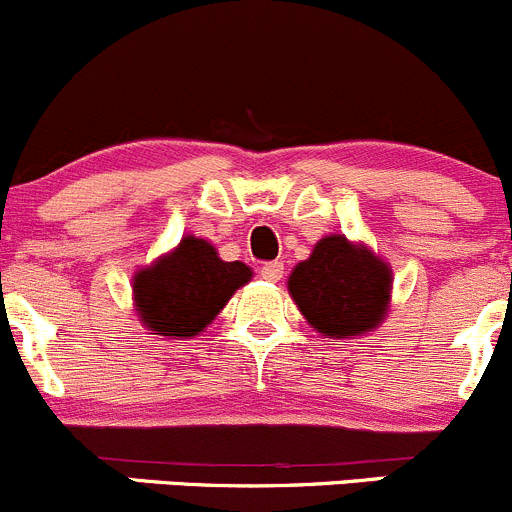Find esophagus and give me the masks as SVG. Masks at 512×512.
<instances>
[{
	"instance_id": "1",
	"label": "esophagus",
	"mask_w": 512,
	"mask_h": 512,
	"mask_svg": "<svg viewBox=\"0 0 512 512\" xmlns=\"http://www.w3.org/2000/svg\"><path fill=\"white\" fill-rule=\"evenodd\" d=\"M261 278H266V281H271V283L281 281V278H283V263L281 261L263 263V266H261Z\"/></svg>"
}]
</instances>
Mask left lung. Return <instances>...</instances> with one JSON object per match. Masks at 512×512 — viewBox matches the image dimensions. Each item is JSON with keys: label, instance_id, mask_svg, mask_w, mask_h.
<instances>
[{"label": "left lung", "instance_id": "obj_1", "mask_svg": "<svg viewBox=\"0 0 512 512\" xmlns=\"http://www.w3.org/2000/svg\"><path fill=\"white\" fill-rule=\"evenodd\" d=\"M391 268L368 246L331 234L288 276V293L326 338H351L383 323L391 303Z\"/></svg>", "mask_w": 512, "mask_h": 512}]
</instances>
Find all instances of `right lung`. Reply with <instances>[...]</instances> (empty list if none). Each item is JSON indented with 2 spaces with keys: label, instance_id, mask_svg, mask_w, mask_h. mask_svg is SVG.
Instances as JSON below:
<instances>
[{
  "label": "right lung",
  "instance_id": "add662e5",
  "mask_svg": "<svg viewBox=\"0 0 512 512\" xmlns=\"http://www.w3.org/2000/svg\"><path fill=\"white\" fill-rule=\"evenodd\" d=\"M254 271L241 261H221L214 246L184 236L174 251L134 273L139 321L156 336H199Z\"/></svg>",
  "mask_w": 512,
  "mask_h": 512
}]
</instances>
